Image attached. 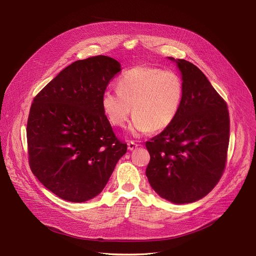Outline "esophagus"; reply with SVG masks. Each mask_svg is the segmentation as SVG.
Instances as JSON below:
<instances>
[{
  "label": "esophagus",
  "mask_w": 256,
  "mask_h": 256,
  "mask_svg": "<svg viewBox=\"0 0 256 256\" xmlns=\"http://www.w3.org/2000/svg\"><path fill=\"white\" fill-rule=\"evenodd\" d=\"M138 144H136L134 142H132V140L128 142V149L130 151H132V150H134V149L138 148Z\"/></svg>",
  "instance_id": "1"
}]
</instances>
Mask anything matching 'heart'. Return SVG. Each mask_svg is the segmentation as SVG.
I'll return each instance as SVG.
<instances>
[{"label":"heart","instance_id":"b5f03b06","mask_svg":"<svg viewBox=\"0 0 256 256\" xmlns=\"http://www.w3.org/2000/svg\"><path fill=\"white\" fill-rule=\"evenodd\" d=\"M118 89L108 88L101 97L104 116L112 126H124L130 110L132 136L163 130L175 120L184 98V84L175 72L134 66L120 78Z\"/></svg>","mask_w":256,"mask_h":256}]
</instances>
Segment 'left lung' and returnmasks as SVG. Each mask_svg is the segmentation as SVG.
<instances>
[{
    "label": "left lung",
    "instance_id": "left-lung-1",
    "mask_svg": "<svg viewBox=\"0 0 256 256\" xmlns=\"http://www.w3.org/2000/svg\"><path fill=\"white\" fill-rule=\"evenodd\" d=\"M168 60L180 72L184 98L174 122L146 142L151 156L146 175L159 196L184 204L206 196L220 180L230 120L226 102L198 66L186 60Z\"/></svg>",
    "mask_w": 256,
    "mask_h": 256
}]
</instances>
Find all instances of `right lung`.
I'll return each mask as SVG.
<instances>
[{
    "label": "right lung",
    "mask_w": 256,
    "mask_h": 256,
    "mask_svg": "<svg viewBox=\"0 0 256 256\" xmlns=\"http://www.w3.org/2000/svg\"><path fill=\"white\" fill-rule=\"evenodd\" d=\"M120 70L106 56L77 60L33 100L27 122L30 168L64 200L97 196L126 153L101 106L106 86Z\"/></svg>",
    "instance_id": "obj_1"
}]
</instances>
